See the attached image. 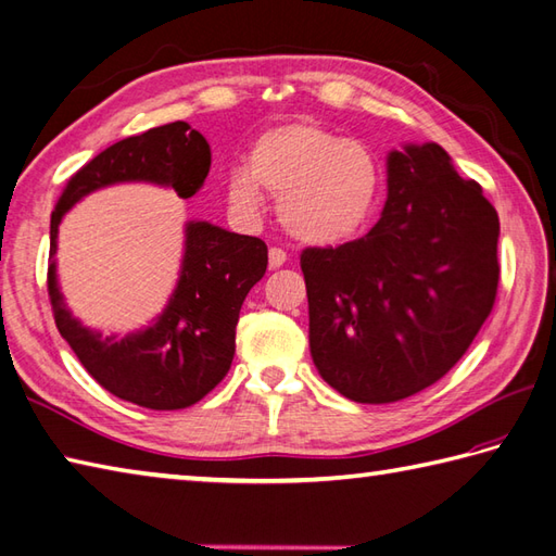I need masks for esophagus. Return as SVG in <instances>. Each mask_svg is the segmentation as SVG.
<instances>
[{
	"label": "esophagus",
	"instance_id": "34e87169",
	"mask_svg": "<svg viewBox=\"0 0 556 556\" xmlns=\"http://www.w3.org/2000/svg\"><path fill=\"white\" fill-rule=\"evenodd\" d=\"M285 263H287V253L281 251V248H269V267L279 269Z\"/></svg>",
	"mask_w": 556,
	"mask_h": 556
}]
</instances>
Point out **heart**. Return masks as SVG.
<instances>
[{
	"label": "heart",
	"instance_id": "heart-1",
	"mask_svg": "<svg viewBox=\"0 0 556 556\" xmlns=\"http://www.w3.org/2000/svg\"><path fill=\"white\" fill-rule=\"evenodd\" d=\"M384 191V169L363 140L341 138L315 122H289L260 134L245 167L224 184L241 217L260 210V193L277 198V215L293 239L339 245L368 227Z\"/></svg>",
	"mask_w": 556,
	"mask_h": 556
}]
</instances>
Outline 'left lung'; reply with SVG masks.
<instances>
[{
    "mask_svg": "<svg viewBox=\"0 0 556 556\" xmlns=\"http://www.w3.org/2000/svg\"><path fill=\"white\" fill-rule=\"evenodd\" d=\"M497 239V210L444 148L389 152L380 222L301 253L323 380L358 404H392L444 377L492 313Z\"/></svg>",
    "mask_w": 556,
    "mask_h": 556,
    "instance_id": "obj_1",
    "label": "left lung"
}]
</instances>
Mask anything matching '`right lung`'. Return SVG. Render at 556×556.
Here are the masks:
<instances>
[{
  "label": "right lung",
  "mask_w": 556,
  "mask_h": 556,
  "mask_svg": "<svg viewBox=\"0 0 556 556\" xmlns=\"http://www.w3.org/2000/svg\"><path fill=\"white\" fill-rule=\"evenodd\" d=\"M210 146L186 122L124 138L71 176L50 222L47 293L59 334L96 382L124 401L152 410L188 408L229 372L241 305L267 269V245L255 236L186 224V253L167 308L155 323L124 339L83 327L68 313L56 285L59 222L80 198L122 181L172 186L191 198L210 172Z\"/></svg>",
  "instance_id": "add662e5"
}]
</instances>
